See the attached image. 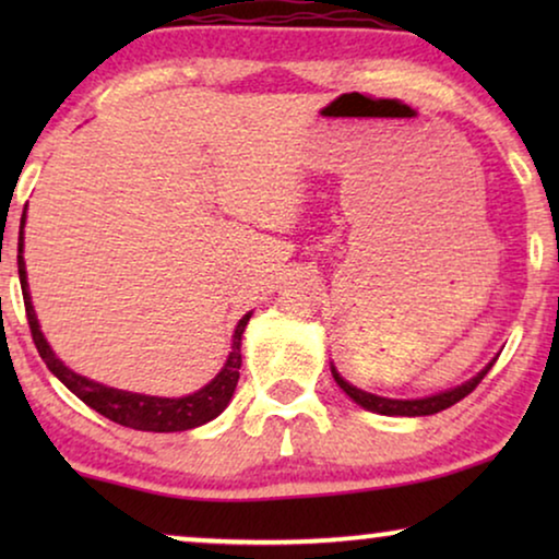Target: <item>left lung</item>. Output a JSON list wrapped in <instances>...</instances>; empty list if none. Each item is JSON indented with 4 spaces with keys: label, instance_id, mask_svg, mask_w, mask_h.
Returning a JSON list of instances; mask_svg holds the SVG:
<instances>
[{
    "label": "left lung",
    "instance_id": "left-lung-1",
    "mask_svg": "<svg viewBox=\"0 0 559 559\" xmlns=\"http://www.w3.org/2000/svg\"><path fill=\"white\" fill-rule=\"evenodd\" d=\"M496 358H499V356H496ZM496 358H491V361H488L484 369L476 373V377L463 381V384H457L453 389H445V392L430 394V396H417V400H389V396L364 392V389L348 384V381L341 377L338 369H335L333 364H331V373H333L335 384H338L343 392H346L350 400L358 404V407L377 412V415H386V417H425V415H435V412L453 407L455 402H461L463 396H468L473 389L480 384V379L486 377L488 369H491V366L496 364Z\"/></svg>",
    "mask_w": 559,
    "mask_h": 559
}]
</instances>
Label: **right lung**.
<instances>
[{
	"label": "right lung",
	"mask_w": 559,
	"mask_h": 559,
	"mask_svg": "<svg viewBox=\"0 0 559 559\" xmlns=\"http://www.w3.org/2000/svg\"><path fill=\"white\" fill-rule=\"evenodd\" d=\"M25 218H27V211L22 213V221H20L17 264H20V285H22V297H25L29 331H33L37 354L43 356V361L48 364V369L56 373V377L63 381V384L71 389L81 402H86L91 409L98 412V415L109 417L111 423L132 427V430H142V432L193 430V427H201L205 423H211V419H216L221 412L228 407V402H231L234 396V389L239 384L241 335H243V328L249 323L251 312H247V316L236 323V331L231 335V350H228L224 369H221L209 384L198 389L193 394H186V396L136 394V392H127V389L106 386L102 381H94L88 377H81V373L68 369V366L56 356V350L50 348V343L45 341V335L40 331V320L35 316L33 297H29V285H27L25 257H22V251H25Z\"/></svg>",
	"instance_id": "1"
}]
</instances>
